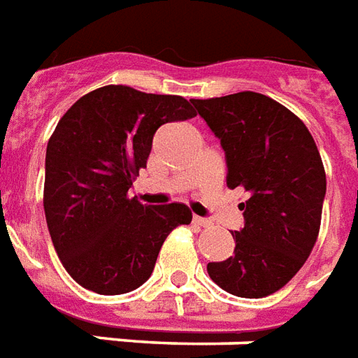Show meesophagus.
Here are the masks:
<instances>
[{"mask_svg":"<svg viewBox=\"0 0 358 358\" xmlns=\"http://www.w3.org/2000/svg\"><path fill=\"white\" fill-rule=\"evenodd\" d=\"M193 224L201 227H208L213 222H210L208 218H203V216H193Z\"/></svg>","mask_w":358,"mask_h":358,"instance_id":"34e87169","label":"esophagus"}]
</instances>
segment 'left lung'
<instances>
[{
	"mask_svg": "<svg viewBox=\"0 0 358 358\" xmlns=\"http://www.w3.org/2000/svg\"><path fill=\"white\" fill-rule=\"evenodd\" d=\"M192 104L226 153L227 187L248 193L233 256L206 271L233 296H269L300 271L319 235L327 174L317 144L290 110L260 92Z\"/></svg>",
	"mask_w": 358,
	"mask_h": 358,
	"instance_id": "left-lung-1",
	"label": "left lung"
}]
</instances>
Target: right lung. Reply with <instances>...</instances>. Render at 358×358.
<instances>
[{"mask_svg":"<svg viewBox=\"0 0 358 358\" xmlns=\"http://www.w3.org/2000/svg\"><path fill=\"white\" fill-rule=\"evenodd\" d=\"M192 117L186 98L106 85L58 121L45 155V218L62 266L83 288L115 296L142 287L169 233L192 222L186 205L127 195L159 127Z\"/></svg>","mask_w":358,"mask_h":358,"instance_id":"obj_1","label":"right lung"}]
</instances>
